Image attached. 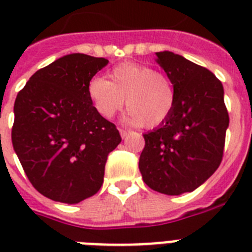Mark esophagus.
Returning a JSON list of instances; mask_svg holds the SVG:
<instances>
[{"label": "esophagus", "mask_w": 252, "mask_h": 252, "mask_svg": "<svg viewBox=\"0 0 252 252\" xmlns=\"http://www.w3.org/2000/svg\"><path fill=\"white\" fill-rule=\"evenodd\" d=\"M128 132H130V131H127V130H124V128H120V134H121V136H122V139H124V137H126L128 135Z\"/></svg>", "instance_id": "esophagus-1"}]
</instances>
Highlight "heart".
Instances as JSON below:
<instances>
[{
  "label": "heart",
  "instance_id": "obj_1",
  "mask_svg": "<svg viewBox=\"0 0 252 252\" xmlns=\"http://www.w3.org/2000/svg\"><path fill=\"white\" fill-rule=\"evenodd\" d=\"M108 77L109 80L93 77L88 84L89 98L102 117H113L125 99L128 108L124 117L126 124L154 127L171 115L176 90L163 72L147 64L126 62L116 66Z\"/></svg>",
  "mask_w": 252,
  "mask_h": 252
}]
</instances>
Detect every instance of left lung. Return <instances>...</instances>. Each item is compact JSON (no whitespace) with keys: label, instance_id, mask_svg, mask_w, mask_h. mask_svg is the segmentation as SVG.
Wrapping results in <instances>:
<instances>
[{"label":"left lung","instance_id":"1","mask_svg":"<svg viewBox=\"0 0 252 252\" xmlns=\"http://www.w3.org/2000/svg\"><path fill=\"white\" fill-rule=\"evenodd\" d=\"M156 61L173 83L176 103L158 127L144 134V182L165 195L191 192L222 162L229 117L222 83L208 68L169 51Z\"/></svg>","mask_w":252,"mask_h":252}]
</instances>
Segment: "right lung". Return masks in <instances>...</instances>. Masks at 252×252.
Here are the masks:
<instances>
[{
	"label": "right lung",
	"instance_id": "1",
	"mask_svg": "<svg viewBox=\"0 0 252 252\" xmlns=\"http://www.w3.org/2000/svg\"><path fill=\"white\" fill-rule=\"evenodd\" d=\"M108 60L71 53L40 68L19 92L12 147L36 191L77 204L99 191L109 153L121 143L96 112L88 84Z\"/></svg>",
	"mask_w": 252,
	"mask_h": 252
}]
</instances>
